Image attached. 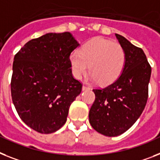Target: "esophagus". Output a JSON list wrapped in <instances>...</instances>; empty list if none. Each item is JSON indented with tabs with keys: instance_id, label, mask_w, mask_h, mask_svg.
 <instances>
[{
	"instance_id": "34e87169",
	"label": "esophagus",
	"mask_w": 160,
	"mask_h": 160,
	"mask_svg": "<svg viewBox=\"0 0 160 160\" xmlns=\"http://www.w3.org/2000/svg\"><path fill=\"white\" fill-rule=\"evenodd\" d=\"M89 89H90V88H89V87H88V86H85V85L82 86L83 91H85V90H89Z\"/></svg>"
}]
</instances>
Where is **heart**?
Listing matches in <instances>:
<instances>
[{"label":"heart","instance_id":"1","mask_svg":"<svg viewBox=\"0 0 160 160\" xmlns=\"http://www.w3.org/2000/svg\"><path fill=\"white\" fill-rule=\"evenodd\" d=\"M72 75L80 79L88 70L90 79L103 85L110 84L122 73L126 53L118 42L102 38L90 40L82 47L80 52H73L69 57Z\"/></svg>","mask_w":160,"mask_h":160}]
</instances>
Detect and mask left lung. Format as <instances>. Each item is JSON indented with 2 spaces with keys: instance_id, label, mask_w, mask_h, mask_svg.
Masks as SVG:
<instances>
[{
  "instance_id": "1",
  "label": "left lung",
  "mask_w": 160,
  "mask_h": 160,
  "mask_svg": "<svg viewBox=\"0 0 160 160\" xmlns=\"http://www.w3.org/2000/svg\"><path fill=\"white\" fill-rule=\"evenodd\" d=\"M126 53L124 68L118 79L105 88L93 89L96 99L89 111V122L107 137L121 135L136 122L148 99L151 67L142 48L115 34Z\"/></svg>"
}]
</instances>
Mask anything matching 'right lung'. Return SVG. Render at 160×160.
Segmentation results:
<instances>
[{
	"mask_svg": "<svg viewBox=\"0 0 160 160\" xmlns=\"http://www.w3.org/2000/svg\"><path fill=\"white\" fill-rule=\"evenodd\" d=\"M79 46L68 32L47 33L28 42L14 55L10 90L18 116L48 134L66 122L70 105L82 92L69 57Z\"/></svg>",
	"mask_w": 160,
	"mask_h": 160,
	"instance_id": "obj_1",
	"label": "right lung"
}]
</instances>
